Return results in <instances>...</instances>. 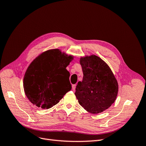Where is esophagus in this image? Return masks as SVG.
<instances>
[{
  "label": "esophagus",
  "instance_id": "34e87169",
  "mask_svg": "<svg viewBox=\"0 0 146 146\" xmlns=\"http://www.w3.org/2000/svg\"><path fill=\"white\" fill-rule=\"evenodd\" d=\"M76 85H72V89L73 91L76 90Z\"/></svg>",
  "mask_w": 146,
  "mask_h": 146
}]
</instances>
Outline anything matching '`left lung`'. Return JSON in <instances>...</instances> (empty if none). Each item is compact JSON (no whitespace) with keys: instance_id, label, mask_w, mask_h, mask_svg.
Here are the masks:
<instances>
[{"instance_id":"8db88e82","label":"left lung","mask_w":146,"mask_h":146,"mask_svg":"<svg viewBox=\"0 0 146 146\" xmlns=\"http://www.w3.org/2000/svg\"><path fill=\"white\" fill-rule=\"evenodd\" d=\"M83 77L76 86L78 103L87 111L98 114L108 109L114 102L118 84L109 66L96 55L80 59Z\"/></svg>"}]
</instances>
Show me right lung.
I'll return each instance as SVG.
<instances>
[{"instance_id": "right-lung-1", "label": "right lung", "mask_w": 146, "mask_h": 146, "mask_svg": "<svg viewBox=\"0 0 146 146\" xmlns=\"http://www.w3.org/2000/svg\"><path fill=\"white\" fill-rule=\"evenodd\" d=\"M72 59L53 49L32 61L24 78L25 93L31 102L42 109L50 108L71 90L70 74L66 68Z\"/></svg>"}]
</instances>
